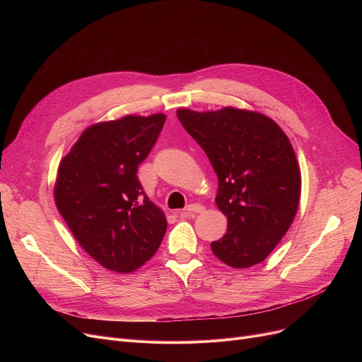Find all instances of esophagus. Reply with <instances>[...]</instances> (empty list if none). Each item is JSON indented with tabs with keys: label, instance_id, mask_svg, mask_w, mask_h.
<instances>
[{
	"label": "esophagus",
	"instance_id": "34e87169",
	"mask_svg": "<svg viewBox=\"0 0 362 362\" xmlns=\"http://www.w3.org/2000/svg\"><path fill=\"white\" fill-rule=\"evenodd\" d=\"M204 210H205V208H204L202 205H199V204H191V205H187L183 211H180L179 216H180V217H187V216H191V214H194V213H197V214L204 213Z\"/></svg>",
	"mask_w": 362,
	"mask_h": 362
}]
</instances>
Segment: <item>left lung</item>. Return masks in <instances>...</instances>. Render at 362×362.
<instances>
[{"label": "left lung", "mask_w": 362, "mask_h": 362, "mask_svg": "<svg viewBox=\"0 0 362 362\" xmlns=\"http://www.w3.org/2000/svg\"><path fill=\"white\" fill-rule=\"evenodd\" d=\"M177 117L218 177L216 204L227 217V232L211 243L214 255L233 269L264 261L299 205L300 171L288 136L264 114L233 107L182 108Z\"/></svg>", "instance_id": "left-lung-1"}]
</instances>
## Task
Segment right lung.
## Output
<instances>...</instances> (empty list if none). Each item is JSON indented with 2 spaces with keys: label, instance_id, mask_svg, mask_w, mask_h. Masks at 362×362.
I'll use <instances>...</instances> for the list:
<instances>
[{
  "label": "right lung",
  "instance_id": "1",
  "mask_svg": "<svg viewBox=\"0 0 362 362\" xmlns=\"http://www.w3.org/2000/svg\"><path fill=\"white\" fill-rule=\"evenodd\" d=\"M164 122L158 112L92 124L59 165L57 208L76 240L107 270H138L165 235V216L136 176Z\"/></svg>",
  "mask_w": 362,
  "mask_h": 362
}]
</instances>
